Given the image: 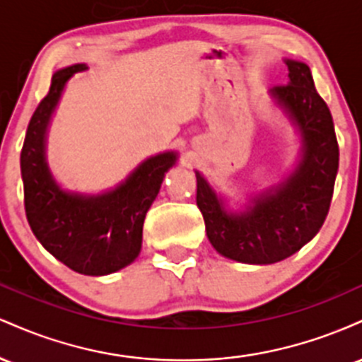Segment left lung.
I'll list each match as a JSON object with an SVG mask.
<instances>
[{"label": "left lung", "instance_id": "8db88e82", "mask_svg": "<svg viewBox=\"0 0 362 362\" xmlns=\"http://www.w3.org/2000/svg\"><path fill=\"white\" fill-rule=\"evenodd\" d=\"M288 85L272 97L289 112L303 136V156L288 180L253 199L245 213L224 211L204 177L195 172V202L216 252L243 264H274L296 253L318 233L330 209L339 170V144L327 103L305 62L286 61Z\"/></svg>", "mask_w": 362, "mask_h": 362}]
</instances>
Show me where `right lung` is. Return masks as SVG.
<instances>
[{
    "mask_svg": "<svg viewBox=\"0 0 362 362\" xmlns=\"http://www.w3.org/2000/svg\"><path fill=\"white\" fill-rule=\"evenodd\" d=\"M85 69L86 64H73L54 74L28 124L20 167L25 214L37 240L74 272L105 276L139 255L144 218L177 155L168 151L148 158L107 194L86 197L62 190L45 163V129L66 81Z\"/></svg>",
    "mask_w": 362,
    "mask_h": 362,
    "instance_id": "right-lung-1",
    "label": "right lung"
}]
</instances>
